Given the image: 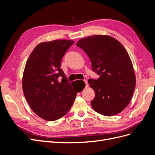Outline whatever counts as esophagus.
<instances>
[{
    "instance_id": "obj_1",
    "label": "esophagus",
    "mask_w": 155,
    "mask_h": 155,
    "mask_svg": "<svg viewBox=\"0 0 155 155\" xmlns=\"http://www.w3.org/2000/svg\"><path fill=\"white\" fill-rule=\"evenodd\" d=\"M84 82H85V83L86 87H88V82H87V80H84Z\"/></svg>"
}]
</instances>
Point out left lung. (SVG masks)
I'll use <instances>...</instances> for the list:
<instances>
[{
	"label": "left lung",
	"instance_id": "8db88e82",
	"mask_svg": "<svg viewBox=\"0 0 155 155\" xmlns=\"http://www.w3.org/2000/svg\"><path fill=\"white\" fill-rule=\"evenodd\" d=\"M76 45L90 58L93 71L100 78L88 80L95 92L91 105L97 113L118 114L129 105L136 86V76L127 51L114 37L95 35L79 40Z\"/></svg>",
	"mask_w": 155,
	"mask_h": 155
}]
</instances>
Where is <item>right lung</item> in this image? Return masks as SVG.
<instances>
[{
	"label": "right lung",
	"instance_id": "1",
	"mask_svg": "<svg viewBox=\"0 0 155 155\" xmlns=\"http://www.w3.org/2000/svg\"><path fill=\"white\" fill-rule=\"evenodd\" d=\"M74 43L65 39L43 42L35 46L26 61L22 91L31 110L45 120H57L67 114L80 92L60 68L63 55ZM59 76L63 78L61 82L57 80Z\"/></svg>",
	"mask_w": 155,
	"mask_h": 155
}]
</instances>
